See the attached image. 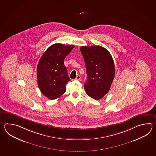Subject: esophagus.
Masks as SVG:
<instances>
[{"label":"esophagus","instance_id":"34e87169","mask_svg":"<svg viewBox=\"0 0 156 156\" xmlns=\"http://www.w3.org/2000/svg\"><path fill=\"white\" fill-rule=\"evenodd\" d=\"M80 79H81V76H80V75H77L75 79L77 80H80Z\"/></svg>","mask_w":156,"mask_h":156}]
</instances>
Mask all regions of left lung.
Masks as SVG:
<instances>
[{"label":"left lung","mask_w":156,"mask_h":156,"mask_svg":"<svg viewBox=\"0 0 156 156\" xmlns=\"http://www.w3.org/2000/svg\"><path fill=\"white\" fill-rule=\"evenodd\" d=\"M87 79L83 85L86 94L99 100L108 93L115 76V65L109 52L100 46H81Z\"/></svg>","instance_id":"8db88e82"}]
</instances>
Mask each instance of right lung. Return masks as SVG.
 I'll list each match as a JSON object with an SVG mask.
<instances>
[{
  "instance_id": "obj_1",
  "label": "right lung",
  "mask_w": 156,
  "mask_h": 156,
  "mask_svg": "<svg viewBox=\"0 0 156 156\" xmlns=\"http://www.w3.org/2000/svg\"><path fill=\"white\" fill-rule=\"evenodd\" d=\"M74 47L53 44L40 58L37 69V83L41 93L49 99H56L66 91V85L70 79L63 60Z\"/></svg>"
}]
</instances>
